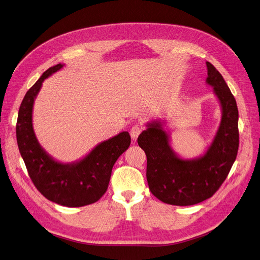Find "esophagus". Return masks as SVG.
Here are the masks:
<instances>
[{"mask_svg":"<svg viewBox=\"0 0 260 260\" xmlns=\"http://www.w3.org/2000/svg\"><path fill=\"white\" fill-rule=\"evenodd\" d=\"M141 132H142V126H141L140 124H135L132 128H131V137L133 139V141H136L138 136L141 134Z\"/></svg>","mask_w":260,"mask_h":260,"instance_id":"obj_1","label":"esophagus"}]
</instances>
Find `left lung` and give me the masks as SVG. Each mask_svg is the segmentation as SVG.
<instances>
[{
	"instance_id": "left-lung-1",
	"label": "left lung",
	"mask_w": 260,
	"mask_h": 260,
	"mask_svg": "<svg viewBox=\"0 0 260 260\" xmlns=\"http://www.w3.org/2000/svg\"><path fill=\"white\" fill-rule=\"evenodd\" d=\"M206 84L212 87L222 112L218 131L204 153L184 158L171 146L167 121L146 123L138 144L147 156L146 177L150 192L160 201L186 206L214 195L226 179L239 149V111L237 102L215 66L206 62Z\"/></svg>"
}]
</instances>
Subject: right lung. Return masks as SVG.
<instances>
[{
	"instance_id": "1",
	"label": "right lung",
	"mask_w": 260,
	"mask_h": 260,
	"mask_svg": "<svg viewBox=\"0 0 260 260\" xmlns=\"http://www.w3.org/2000/svg\"><path fill=\"white\" fill-rule=\"evenodd\" d=\"M59 63L42 74L23 98L16 122V140L20 155L37 190L50 201L67 207L96 202L106 193L114 164L129 147L127 132L103 141L82 158L62 162L39 144L33 127V107L42 83L63 68Z\"/></svg>"
}]
</instances>
